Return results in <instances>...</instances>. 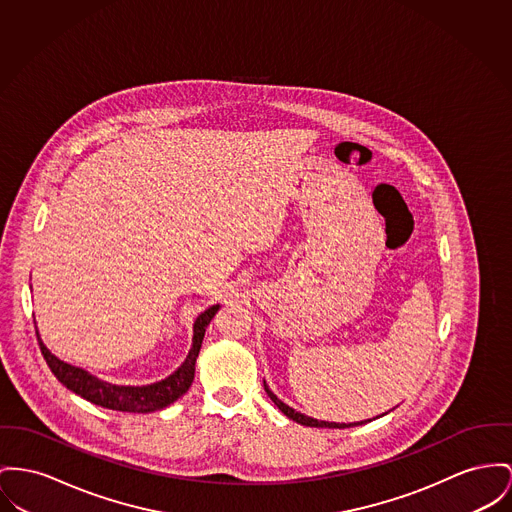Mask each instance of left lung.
<instances>
[{
    "label": "left lung",
    "mask_w": 512,
    "mask_h": 512,
    "mask_svg": "<svg viewBox=\"0 0 512 512\" xmlns=\"http://www.w3.org/2000/svg\"><path fill=\"white\" fill-rule=\"evenodd\" d=\"M264 390H266V394L270 396V400H272L273 404L277 406V408L281 409V413H285L289 419H293V421H297V423H301V425H305V427H328V429H349V427H357V425H365V423H369L371 419H367V421H355V423H336V421H318V419H314V417H308L305 413H301V411H295L293 408H289L287 404H283L275 394H273L272 390H270V386L266 384V380H264Z\"/></svg>",
    "instance_id": "left-lung-1"
}]
</instances>
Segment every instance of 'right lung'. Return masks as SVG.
<instances>
[{
	"mask_svg": "<svg viewBox=\"0 0 512 512\" xmlns=\"http://www.w3.org/2000/svg\"><path fill=\"white\" fill-rule=\"evenodd\" d=\"M219 310V305L205 308L204 312L196 318L194 322V338H192V347L184 359V363L172 373V375L153 382L145 386H120V384H110L106 380H101L91 373H87L81 367L69 365L66 361L58 359L46 345L40 340V334L36 330V338L40 351L50 367L54 376L68 388L75 392L77 396L85 398L87 402L101 406L106 409H116V411H128V413H151L157 409L167 408L172 402H176L180 396L188 392V388L194 382V373H196V359L200 355V347L204 341L205 328Z\"/></svg>",
	"mask_w": 512,
	"mask_h": 512,
	"instance_id": "1",
	"label": "right lung"
}]
</instances>
